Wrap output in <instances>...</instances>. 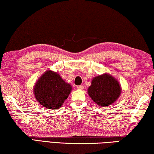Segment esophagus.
<instances>
[{"mask_svg":"<svg viewBox=\"0 0 154 154\" xmlns=\"http://www.w3.org/2000/svg\"><path fill=\"white\" fill-rule=\"evenodd\" d=\"M77 88L79 89H80V90H82V89H84V86L83 85H79V86L77 87Z\"/></svg>","mask_w":154,"mask_h":154,"instance_id":"1","label":"esophagus"}]
</instances>
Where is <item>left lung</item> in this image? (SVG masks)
<instances>
[{
    "label": "left lung",
    "mask_w": 154,
    "mask_h": 154,
    "mask_svg": "<svg viewBox=\"0 0 154 154\" xmlns=\"http://www.w3.org/2000/svg\"><path fill=\"white\" fill-rule=\"evenodd\" d=\"M121 91V85L118 80L108 73L94 77L87 89L92 100L103 107H108L116 101Z\"/></svg>",
    "instance_id": "8db88e82"
}]
</instances>
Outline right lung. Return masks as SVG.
Returning <instances> with one entry per match:
<instances>
[{
    "label": "right lung",
    "instance_id": "1",
    "mask_svg": "<svg viewBox=\"0 0 154 154\" xmlns=\"http://www.w3.org/2000/svg\"><path fill=\"white\" fill-rule=\"evenodd\" d=\"M72 87L66 82L58 72L47 70L34 85V95L45 108L56 110L62 107Z\"/></svg>",
    "mask_w": 154,
    "mask_h": 154
}]
</instances>
